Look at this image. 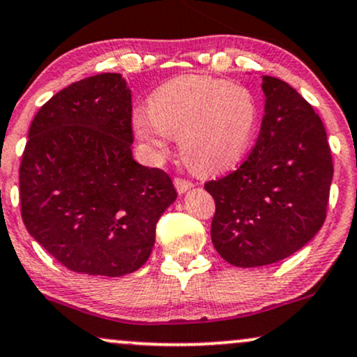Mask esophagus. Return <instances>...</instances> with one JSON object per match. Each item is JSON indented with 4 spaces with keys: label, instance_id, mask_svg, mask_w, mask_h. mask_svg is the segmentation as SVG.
Returning <instances> with one entry per match:
<instances>
[{
    "label": "esophagus",
    "instance_id": "34e87169",
    "mask_svg": "<svg viewBox=\"0 0 357 357\" xmlns=\"http://www.w3.org/2000/svg\"><path fill=\"white\" fill-rule=\"evenodd\" d=\"M174 186H176V189H178V192H186L194 186V184L191 181H186V179H183V178H176Z\"/></svg>",
    "mask_w": 357,
    "mask_h": 357
}]
</instances>
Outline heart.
<instances>
[{
	"mask_svg": "<svg viewBox=\"0 0 357 357\" xmlns=\"http://www.w3.org/2000/svg\"><path fill=\"white\" fill-rule=\"evenodd\" d=\"M259 107L241 84L209 75H179L155 90L150 110L133 114L135 132L163 158L178 137L184 160L201 173H220L242 160L254 135Z\"/></svg>",
	"mask_w": 357,
	"mask_h": 357,
	"instance_id": "obj_1",
	"label": "heart"
}]
</instances>
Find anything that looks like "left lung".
<instances>
[{"instance_id": "1", "label": "left lung", "mask_w": 357, "mask_h": 357, "mask_svg": "<svg viewBox=\"0 0 357 357\" xmlns=\"http://www.w3.org/2000/svg\"><path fill=\"white\" fill-rule=\"evenodd\" d=\"M265 115L255 146L236 171L204 184L214 197L211 238L236 267L280 261L326 219L333 158L319 115L287 82L264 75Z\"/></svg>"}]
</instances>
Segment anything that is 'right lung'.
<instances>
[{"label":"right lung","mask_w":357,"mask_h":357,"mask_svg":"<svg viewBox=\"0 0 357 357\" xmlns=\"http://www.w3.org/2000/svg\"><path fill=\"white\" fill-rule=\"evenodd\" d=\"M28 137L20 201L31 236L72 272L121 277L142 267L178 194L163 169L133 160L125 79L107 72L62 89Z\"/></svg>","instance_id":"right-lung-1"}]
</instances>
